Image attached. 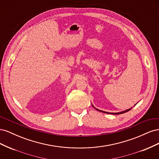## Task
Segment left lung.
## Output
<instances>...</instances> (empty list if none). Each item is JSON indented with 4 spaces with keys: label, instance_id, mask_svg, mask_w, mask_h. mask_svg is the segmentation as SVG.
<instances>
[{
    "label": "left lung",
    "instance_id": "left-lung-1",
    "mask_svg": "<svg viewBox=\"0 0 159 159\" xmlns=\"http://www.w3.org/2000/svg\"><path fill=\"white\" fill-rule=\"evenodd\" d=\"M134 105H136V104ZM92 106L94 107V106H93V105H92ZM94 108H95L96 110L99 111H100V112H103V113H108V114H113V115H119V114H122V113H126V112L129 111H130V110H131V109H132V107H131V108H130V109H127V110H125V111H121V112H119V113H109V112L103 111L99 110V109H97V108H95V107H94Z\"/></svg>",
    "mask_w": 159,
    "mask_h": 159
}]
</instances>
